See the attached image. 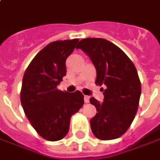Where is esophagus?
<instances>
[{"label":"esophagus","mask_w":160,"mask_h":160,"mask_svg":"<svg viewBox=\"0 0 160 160\" xmlns=\"http://www.w3.org/2000/svg\"><path fill=\"white\" fill-rule=\"evenodd\" d=\"M89 99H90V97H89V96L86 95L84 97V100H85L86 103H88V102H89Z\"/></svg>","instance_id":"1"}]
</instances>
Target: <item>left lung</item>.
Segmentation results:
<instances>
[{"instance_id": "obj_1", "label": "left lung", "mask_w": 160, "mask_h": 160, "mask_svg": "<svg viewBox=\"0 0 160 160\" xmlns=\"http://www.w3.org/2000/svg\"><path fill=\"white\" fill-rule=\"evenodd\" d=\"M77 48L88 54L97 72L95 83L106 87L100 103L90 99L96 115L90 119L92 133L102 140L119 138L134 119L141 94V84L133 63L119 47L102 38H87Z\"/></svg>"}]
</instances>
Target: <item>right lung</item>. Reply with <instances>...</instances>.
Here are the masks:
<instances>
[{"label":"right lung","instance_id":"add662e5","mask_svg":"<svg viewBox=\"0 0 160 160\" xmlns=\"http://www.w3.org/2000/svg\"><path fill=\"white\" fill-rule=\"evenodd\" d=\"M78 41L49 43L30 62L22 79L21 102L26 116L38 133L49 141L68 134L71 116L84 104L80 91L68 92L57 88L67 73L66 61Z\"/></svg>","mask_w":160,"mask_h":160}]
</instances>
